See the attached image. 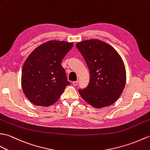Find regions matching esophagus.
I'll use <instances>...</instances> for the list:
<instances>
[{"mask_svg":"<svg viewBox=\"0 0 150 150\" xmlns=\"http://www.w3.org/2000/svg\"><path fill=\"white\" fill-rule=\"evenodd\" d=\"M78 81H74V82H72V83H73V85H74V86H76V85H77L78 84Z\"/></svg>","mask_w":150,"mask_h":150,"instance_id":"esophagus-1","label":"esophagus"}]
</instances>
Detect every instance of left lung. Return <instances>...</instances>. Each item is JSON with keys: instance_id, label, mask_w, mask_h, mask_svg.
<instances>
[{"instance_id": "obj_1", "label": "left lung", "mask_w": 150, "mask_h": 150, "mask_svg": "<svg viewBox=\"0 0 150 150\" xmlns=\"http://www.w3.org/2000/svg\"><path fill=\"white\" fill-rule=\"evenodd\" d=\"M84 58L90 74L88 86L79 89L82 98L96 108L110 105L120 96L126 83L122 59L110 45L99 40L76 44Z\"/></svg>"}]
</instances>
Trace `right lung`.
I'll return each instance as SVG.
<instances>
[{
	"instance_id": "obj_1",
	"label": "right lung",
	"mask_w": 150,
	"mask_h": 150,
	"mask_svg": "<svg viewBox=\"0 0 150 150\" xmlns=\"http://www.w3.org/2000/svg\"><path fill=\"white\" fill-rule=\"evenodd\" d=\"M73 46L72 43L48 41L27 58L22 71V87L25 96L34 105H51L69 85L61 64Z\"/></svg>"
}]
</instances>
